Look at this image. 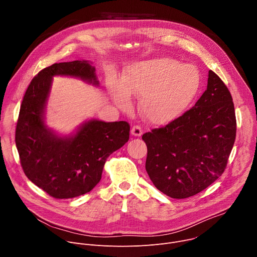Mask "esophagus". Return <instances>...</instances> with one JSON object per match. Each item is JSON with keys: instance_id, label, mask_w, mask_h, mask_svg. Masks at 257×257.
Here are the masks:
<instances>
[{"instance_id": "esophagus-1", "label": "esophagus", "mask_w": 257, "mask_h": 257, "mask_svg": "<svg viewBox=\"0 0 257 257\" xmlns=\"http://www.w3.org/2000/svg\"><path fill=\"white\" fill-rule=\"evenodd\" d=\"M131 134L133 135V136H141L142 135V129H141V127L140 126H138V125H135V126H133L132 128H131Z\"/></svg>"}]
</instances>
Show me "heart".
Instances as JSON below:
<instances>
[{
  "label": "heart",
  "instance_id": "1",
  "mask_svg": "<svg viewBox=\"0 0 257 257\" xmlns=\"http://www.w3.org/2000/svg\"><path fill=\"white\" fill-rule=\"evenodd\" d=\"M200 86V74L192 65L169 58H155L129 64L121 79L112 77L108 89L123 109L132 105L131 95L140 96L141 116L152 124H169L184 114Z\"/></svg>",
  "mask_w": 257,
  "mask_h": 257
}]
</instances>
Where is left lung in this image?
<instances>
[{
  "mask_svg": "<svg viewBox=\"0 0 257 257\" xmlns=\"http://www.w3.org/2000/svg\"><path fill=\"white\" fill-rule=\"evenodd\" d=\"M236 138L232 95L214 72L193 107L167 126L142 135L148 146L145 170L166 195L193 196L224 173Z\"/></svg>",
  "mask_w": 257,
  "mask_h": 257,
  "instance_id": "left-lung-1",
  "label": "left lung"
}]
</instances>
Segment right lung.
I'll list each match as a JSON object with an SVG mask.
<instances>
[{
    "label": "right lung",
    "mask_w": 257,
    "mask_h": 257,
    "mask_svg": "<svg viewBox=\"0 0 257 257\" xmlns=\"http://www.w3.org/2000/svg\"><path fill=\"white\" fill-rule=\"evenodd\" d=\"M70 76L99 85L89 61L54 64L30 82L19 112L15 142L26 177L54 198L65 199L92 190L101 179L106 159L129 140L125 121L91 119L70 135H60L46 124L53 77Z\"/></svg>",
    "instance_id": "add662e5"
}]
</instances>
